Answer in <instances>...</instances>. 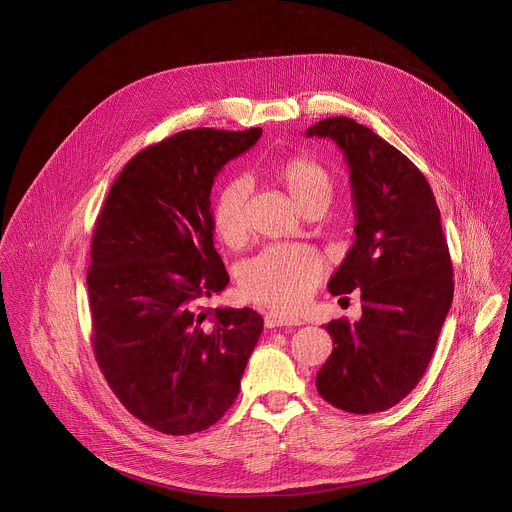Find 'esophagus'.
Masks as SVG:
<instances>
[{"label":"esophagus","mask_w":512,"mask_h":512,"mask_svg":"<svg viewBox=\"0 0 512 512\" xmlns=\"http://www.w3.org/2000/svg\"><path fill=\"white\" fill-rule=\"evenodd\" d=\"M303 324V320L299 316L281 312V310H269L265 314V326L267 328H277V326H299Z\"/></svg>","instance_id":"1"}]
</instances>
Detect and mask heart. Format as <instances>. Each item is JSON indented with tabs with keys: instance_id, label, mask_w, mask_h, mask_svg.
I'll return each instance as SVG.
<instances>
[{
	"instance_id": "heart-1",
	"label": "heart",
	"mask_w": 512,
	"mask_h": 512,
	"mask_svg": "<svg viewBox=\"0 0 512 512\" xmlns=\"http://www.w3.org/2000/svg\"><path fill=\"white\" fill-rule=\"evenodd\" d=\"M287 192L303 209L310 202L330 196L328 172L303 156L289 158L279 168ZM249 182H229L213 209V229L229 245L239 243L247 233ZM324 259L303 245H271L249 259L241 269V289L257 303L277 308L303 307L324 277Z\"/></svg>"
}]
</instances>
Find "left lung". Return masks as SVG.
Wrapping results in <instances>:
<instances>
[{"label": "left lung", "instance_id": "8db88e82", "mask_svg": "<svg viewBox=\"0 0 512 512\" xmlns=\"http://www.w3.org/2000/svg\"><path fill=\"white\" fill-rule=\"evenodd\" d=\"M332 138L350 168L356 239L328 291L360 289L362 318L330 320L334 348L316 390L334 408L376 413L421 380L453 303V265L425 176L398 148L348 116L312 124Z\"/></svg>", "mask_w": 512, "mask_h": 512}]
</instances>
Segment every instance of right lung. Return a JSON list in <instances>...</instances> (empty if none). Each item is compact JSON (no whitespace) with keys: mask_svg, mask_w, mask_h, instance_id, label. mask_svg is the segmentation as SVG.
<instances>
[{"mask_svg":"<svg viewBox=\"0 0 512 512\" xmlns=\"http://www.w3.org/2000/svg\"><path fill=\"white\" fill-rule=\"evenodd\" d=\"M259 136L261 128H196L140 150L95 223L87 271L95 358L120 404L168 435L223 417L263 332L253 308L204 307L229 283L213 247L211 186Z\"/></svg>","mask_w":512,"mask_h":512,"instance_id":"add662e5","label":"right lung"}]
</instances>
